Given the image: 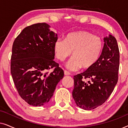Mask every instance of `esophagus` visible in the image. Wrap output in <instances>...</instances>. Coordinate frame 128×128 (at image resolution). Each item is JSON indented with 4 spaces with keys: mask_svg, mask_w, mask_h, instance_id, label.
<instances>
[{
    "mask_svg": "<svg viewBox=\"0 0 128 128\" xmlns=\"http://www.w3.org/2000/svg\"><path fill=\"white\" fill-rule=\"evenodd\" d=\"M64 75H66V76H68V75L70 74V73L68 71L66 70H64Z\"/></svg>",
    "mask_w": 128,
    "mask_h": 128,
    "instance_id": "esophagus-1",
    "label": "esophagus"
}]
</instances>
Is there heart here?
<instances>
[{
	"label": "heart",
	"instance_id": "b5f03b06",
	"mask_svg": "<svg viewBox=\"0 0 128 128\" xmlns=\"http://www.w3.org/2000/svg\"><path fill=\"white\" fill-rule=\"evenodd\" d=\"M104 48L100 36L85 30L77 31L67 34L65 39L59 38L54 42L55 56L64 61L71 55L67 67L70 70H77L80 68L90 69L98 62Z\"/></svg>",
	"mask_w": 128,
	"mask_h": 128
}]
</instances>
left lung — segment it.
I'll list each match as a JSON object with an SVG mask.
<instances>
[{
    "instance_id": "1",
    "label": "left lung",
    "mask_w": 128,
    "mask_h": 128,
    "mask_svg": "<svg viewBox=\"0 0 128 128\" xmlns=\"http://www.w3.org/2000/svg\"><path fill=\"white\" fill-rule=\"evenodd\" d=\"M104 40L98 62L94 67L73 77V98L77 106L85 110L95 109L104 104L118 82L120 50L116 40L110 35ZM84 79L90 80L86 82Z\"/></svg>"
}]
</instances>
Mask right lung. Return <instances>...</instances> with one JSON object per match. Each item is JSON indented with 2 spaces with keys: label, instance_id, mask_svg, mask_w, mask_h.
Masks as SVG:
<instances>
[{
  "label": "right lung",
  "instance_id": "add662e5",
  "mask_svg": "<svg viewBox=\"0 0 128 128\" xmlns=\"http://www.w3.org/2000/svg\"><path fill=\"white\" fill-rule=\"evenodd\" d=\"M45 22L26 27L14 41L10 70L18 94L28 104L43 106L50 101L64 72L54 60L58 35ZM54 70L50 73V69Z\"/></svg>",
  "mask_w": 128,
  "mask_h": 128
}]
</instances>
